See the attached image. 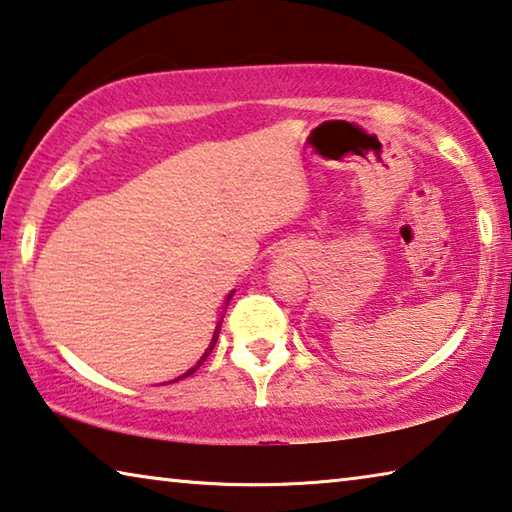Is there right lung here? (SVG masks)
<instances>
[{"mask_svg": "<svg viewBox=\"0 0 512 512\" xmlns=\"http://www.w3.org/2000/svg\"><path fill=\"white\" fill-rule=\"evenodd\" d=\"M230 296H232V293H230ZM230 296H228V300H230ZM219 332H221V320H219V325H216V329H214V336H212V343H210V348H207V350L203 352V357H201V359H198V363H196V366H194L192 370H189V372H185V375H183V377H187V375H192V372H196V368H201V366H203V361H205L207 357H210V352L214 350V345H216V339H219ZM183 377H178V379H183Z\"/></svg>", "mask_w": 512, "mask_h": 512, "instance_id": "add662e5", "label": "right lung"}]
</instances>
